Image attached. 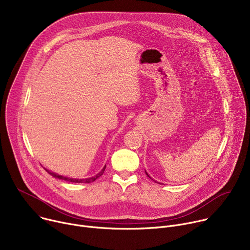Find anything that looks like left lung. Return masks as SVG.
I'll use <instances>...</instances> for the list:
<instances>
[{"label":"left lung","mask_w":250,"mask_h":250,"mask_svg":"<svg viewBox=\"0 0 250 250\" xmlns=\"http://www.w3.org/2000/svg\"><path fill=\"white\" fill-rule=\"evenodd\" d=\"M146 175H147V177H149V178H150V179H151V180H153V179H152V178H151V177H150V176H149V175H148V174H147V172H146ZM153 181H154V180H153ZM155 182H156V181H155ZM159 184H160V183H159Z\"/></svg>","instance_id":"obj_1"}]
</instances>
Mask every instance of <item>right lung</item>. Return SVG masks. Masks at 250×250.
Instances as JSON below:
<instances>
[{
  "label": "right lung",
  "mask_w": 250,
  "mask_h": 250,
  "mask_svg": "<svg viewBox=\"0 0 250 250\" xmlns=\"http://www.w3.org/2000/svg\"><path fill=\"white\" fill-rule=\"evenodd\" d=\"M104 169H105V166H104L97 175H95V176H93V177H90V178H87V179H74V178L64 177V176H62V175H58V174H56V173L50 172V171H48V170H46V169H45V170H46L51 176H53L54 178H56V179H59V180H64V181L73 182V183H92V182H94L96 179H98V178H99L100 176L103 175Z\"/></svg>",
  "instance_id": "right-lung-1"
}]
</instances>
